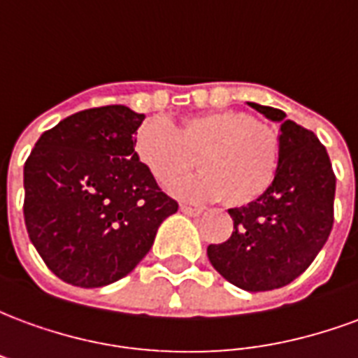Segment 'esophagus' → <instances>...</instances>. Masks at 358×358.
Segmentation results:
<instances>
[{
  "label": "esophagus",
  "mask_w": 358,
  "mask_h": 358,
  "mask_svg": "<svg viewBox=\"0 0 358 358\" xmlns=\"http://www.w3.org/2000/svg\"><path fill=\"white\" fill-rule=\"evenodd\" d=\"M180 209L184 215H189V217H199L203 213V209H199V207H189V205H182Z\"/></svg>",
  "instance_id": "1"
}]
</instances>
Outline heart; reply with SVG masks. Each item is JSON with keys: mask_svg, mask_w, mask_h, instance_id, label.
Returning <instances> with one entry per match:
<instances>
[{"mask_svg": "<svg viewBox=\"0 0 358 358\" xmlns=\"http://www.w3.org/2000/svg\"><path fill=\"white\" fill-rule=\"evenodd\" d=\"M134 153L159 184L199 164L201 174L171 187L182 199H226L232 207H245L276 182L282 145L270 124L245 110L224 109L184 117L178 128L164 118H149L134 134Z\"/></svg>", "mask_w": 358, "mask_h": 358, "instance_id": "b5f03b06", "label": "heart"}]
</instances>
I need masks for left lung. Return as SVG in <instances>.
Returning <instances> with one entry per match:
<instances>
[{
	"mask_svg": "<svg viewBox=\"0 0 358 358\" xmlns=\"http://www.w3.org/2000/svg\"><path fill=\"white\" fill-rule=\"evenodd\" d=\"M280 122L282 159L276 182L248 207L230 209L234 232L207 248L218 274L245 292L284 287L310 266L334 226L336 174L315 132L274 107L249 103Z\"/></svg>",
	"mask_w": 358,
	"mask_h": 358,
	"instance_id": "1",
	"label": "left lung"
}]
</instances>
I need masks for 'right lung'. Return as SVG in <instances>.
<instances>
[{"label":"right lung","instance_id":"1","mask_svg":"<svg viewBox=\"0 0 358 358\" xmlns=\"http://www.w3.org/2000/svg\"><path fill=\"white\" fill-rule=\"evenodd\" d=\"M143 118L124 105L80 110L43 132L28 155V238L66 284L101 287L124 278L178 210L134 153Z\"/></svg>","mask_w":358,"mask_h":358}]
</instances>
